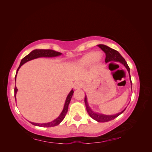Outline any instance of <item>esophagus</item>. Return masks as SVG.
Returning <instances> with one entry per match:
<instances>
[{"mask_svg": "<svg viewBox=\"0 0 152 152\" xmlns=\"http://www.w3.org/2000/svg\"><path fill=\"white\" fill-rule=\"evenodd\" d=\"M82 83L81 82H75V84H74V89H80L82 88Z\"/></svg>", "mask_w": 152, "mask_h": 152, "instance_id": "esophagus-1", "label": "esophagus"}]
</instances>
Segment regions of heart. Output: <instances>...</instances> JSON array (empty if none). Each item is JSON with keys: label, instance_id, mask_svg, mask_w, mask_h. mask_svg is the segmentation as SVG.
Returning a JSON list of instances; mask_svg holds the SVG:
<instances>
[{"label": "heart", "instance_id": "obj_1", "mask_svg": "<svg viewBox=\"0 0 152 152\" xmlns=\"http://www.w3.org/2000/svg\"><path fill=\"white\" fill-rule=\"evenodd\" d=\"M103 59V54L101 52H89L84 54L76 63L79 68H86L91 65L92 63L99 65Z\"/></svg>", "mask_w": 152, "mask_h": 152}]
</instances>
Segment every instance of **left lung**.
<instances>
[{
	"mask_svg": "<svg viewBox=\"0 0 152 152\" xmlns=\"http://www.w3.org/2000/svg\"><path fill=\"white\" fill-rule=\"evenodd\" d=\"M98 46L102 49L103 51L104 52V53L106 54V58H105V62L106 63H108L110 61H117V62H120L121 63H122V65L125 66L127 69V70L129 74V79H130V82L132 86V82H131V75H130V68L129 67L127 62L126 61L125 59H124L121 54L119 53L117 50H115L113 49L110 48V47L107 46V45H105L103 44H99L98 45ZM132 89V87H131ZM84 102L86 104V110L87 112L88 113V114L89 115V116L93 118L94 120L98 122H108L112 120H113L114 118H115L116 117H117L118 115H120L121 113H122L126 109V108H124V110H123L122 112H119L117 114L115 115H104L103 113H96L95 112H94L93 110L91 108V107H89V103L87 102V96L85 94V99H84Z\"/></svg>",
	"mask_w": 152,
	"mask_h": 152,
	"instance_id": "8db88e82",
	"label": "left lung"
}]
</instances>
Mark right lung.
Returning a JSON list of instances; mask_svg holds the SVG:
<instances>
[{
  "mask_svg": "<svg viewBox=\"0 0 152 152\" xmlns=\"http://www.w3.org/2000/svg\"><path fill=\"white\" fill-rule=\"evenodd\" d=\"M61 53L56 52V51H55V50H50V49H35L34 50H32V51L30 54L26 55L25 57H24L21 59L20 65L19 67H18V68L17 69V71H16V74L15 75V82L16 80V76H17V73H18V70H19L20 67L25 63L28 62L30 60H32V59L38 58H53V57H57L59 56H61ZM17 91H18V89L15 85V97L16 101V96ZM73 94V90L72 89L67 96V97L65 100V104H64V107H63V109L62 110L61 113L56 119H54V120L52 122H48V123H43V124L35 123V122H30L34 126H39V127H54V126H58V124H59L62 122L64 118L65 117L66 114L68 112V105H69V104H70Z\"/></svg>",
  "mask_w": 152,
  "mask_h": 152,
  "instance_id": "obj_1",
  "label": "right lung"
}]
</instances>
